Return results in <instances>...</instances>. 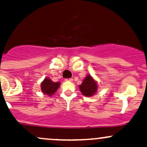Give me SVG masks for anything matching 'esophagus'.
<instances>
[{"label":"esophagus","mask_w":147,"mask_h":147,"mask_svg":"<svg viewBox=\"0 0 147 147\" xmlns=\"http://www.w3.org/2000/svg\"><path fill=\"white\" fill-rule=\"evenodd\" d=\"M65 81L66 82H72L73 81V80H72V78H70V79H65Z\"/></svg>","instance_id":"34e87169"}]
</instances>
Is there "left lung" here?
<instances>
[{"label":"left lung","instance_id":"obj_1","mask_svg":"<svg viewBox=\"0 0 147 147\" xmlns=\"http://www.w3.org/2000/svg\"><path fill=\"white\" fill-rule=\"evenodd\" d=\"M80 89L82 94L86 97L93 96L98 90L97 82L95 81L90 75H87L80 86Z\"/></svg>","mask_w":147,"mask_h":147}]
</instances>
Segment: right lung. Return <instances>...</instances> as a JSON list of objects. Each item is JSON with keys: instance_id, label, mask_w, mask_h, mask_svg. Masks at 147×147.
I'll use <instances>...</instances> for the list:
<instances>
[{"instance_id": "add662e5", "label": "right lung", "mask_w": 147, "mask_h": 147, "mask_svg": "<svg viewBox=\"0 0 147 147\" xmlns=\"http://www.w3.org/2000/svg\"><path fill=\"white\" fill-rule=\"evenodd\" d=\"M60 84V82H54L47 77L41 83V91L44 94L51 96L56 93Z\"/></svg>"}]
</instances>
